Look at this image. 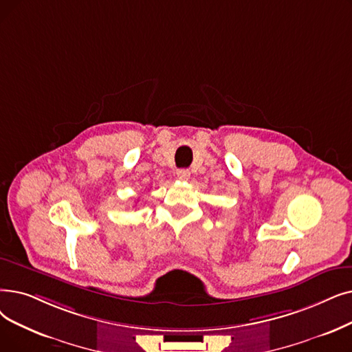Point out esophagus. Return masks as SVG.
Masks as SVG:
<instances>
[{"label": "esophagus", "instance_id": "esophagus-1", "mask_svg": "<svg viewBox=\"0 0 352 352\" xmlns=\"http://www.w3.org/2000/svg\"><path fill=\"white\" fill-rule=\"evenodd\" d=\"M190 175H191V173H190L188 170H178V171H177V177H178L181 181L190 179Z\"/></svg>", "mask_w": 352, "mask_h": 352}]
</instances>
